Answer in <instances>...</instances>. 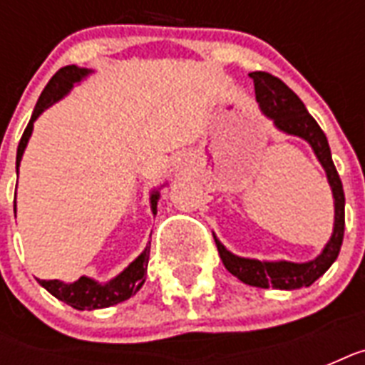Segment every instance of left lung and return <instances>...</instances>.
<instances>
[{
    "label": "left lung",
    "mask_w": 365,
    "mask_h": 365,
    "mask_svg": "<svg viewBox=\"0 0 365 365\" xmlns=\"http://www.w3.org/2000/svg\"><path fill=\"white\" fill-rule=\"evenodd\" d=\"M250 77L254 81L255 100L259 102L261 111L267 117H271L277 128L286 134L303 138L311 143L318 160L322 163L335 199L334 235L326 244V248L322 250V254L309 263H289V261L272 263V261L246 259V257L233 255L229 250H225V246L216 237L214 240H216L217 252H220L225 269L239 280H242L244 284H250L255 288L297 289L303 286H311L314 280H318L339 255L343 235H345V191H343V183L337 174V168L331 160L328 138L314 121V117L307 111L299 96L286 83L267 71H252Z\"/></svg>",
    "instance_id": "1"
}]
</instances>
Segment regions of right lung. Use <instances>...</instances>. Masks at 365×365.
<instances>
[{"label":"right lung","instance_id":"obj_1","mask_svg":"<svg viewBox=\"0 0 365 365\" xmlns=\"http://www.w3.org/2000/svg\"><path fill=\"white\" fill-rule=\"evenodd\" d=\"M87 73V70L77 68V66H66V68H60L53 76V79L47 83V87L43 88L41 96L37 100L36 110L31 113L30 123H28L24 134L20 138L19 149H16V170H19L26 143L30 140L31 130H34V121L41 115L43 110H47L48 106H53L56 100L62 98L73 87V83L81 81ZM157 200H159V191H153V195H151V210H153V214H157ZM149 246H151V242H149ZM149 246L138 255L136 259L132 261L130 265L126 267L119 277H115L108 284L94 282L87 277H81L71 284H64L60 280H39V284L47 289L48 294H53L56 299L64 301L77 311H93V309L117 305V303L128 299L130 295H134L138 289L142 288L143 280H145V272H148Z\"/></svg>","mask_w":365,"mask_h":365}]
</instances>
